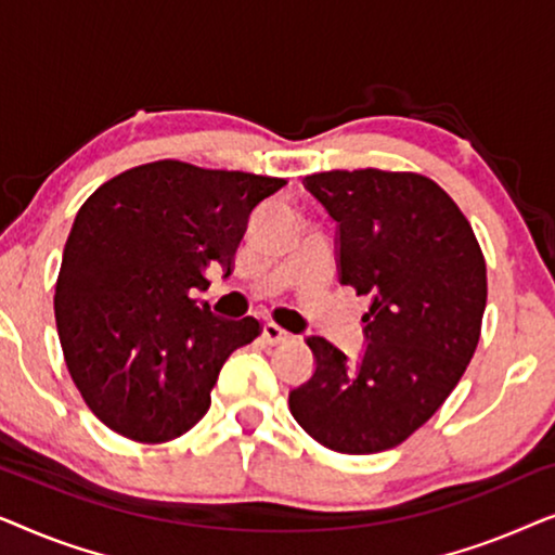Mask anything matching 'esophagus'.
Instances as JSON below:
<instances>
[{"label":"esophagus","mask_w":555,"mask_h":555,"mask_svg":"<svg viewBox=\"0 0 555 555\" xmlns=\"http://www.w3.org/2000/svg\"><path fill=\"white\" fill-rule=\"evenodd\" d=\"M262 338L268 340V344L275 346V344H285V340H291L293 336L287 331L280 328L278 323H264L262 325Z\"/></svg>","instance_id":"obj_1"}]
</instances>
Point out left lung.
Masks as SVG:
<instances>
[{
    "mask_svg": "<svg viewBox=\"0 0 555 555\" xmlns=\"http://www.w3.org/2000/svg\"><path fill=\"white\" fill-rule=\"evenodd\" d=\"M306 189L338 222L340 283L371 295L351 366L310 336L315 374L291 391L295 422L344 454L391 450L444 404L480 340L488 270L467 217L412 171H321Z\"/></svg>",
    "mask_w": 555,
    "mask_h": 555,
    "instance_id": "8db88e82",
    "label": "left lung"
}]
</instances>
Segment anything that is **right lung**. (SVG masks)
<instances>
[{
    "label": "right lung",
    "instance_id": "1",
    "mask_svg": "<svg viewBox=\"0 0 555 555\" xmlns=\"http://www.w3.org/2000/svg\"><path fill=\"white\" fill-rule=\"evenodd\" d=\"M287 184L164 158L95 189L75 217L55 285L60 346L82 401L105 427L171 442L211 404L219 369L262 333L192 298L207 270L230 275L247 219Z\"/></svg>",
    "mask_w": 555,
    "mask_h": 555
}]
</instances>
